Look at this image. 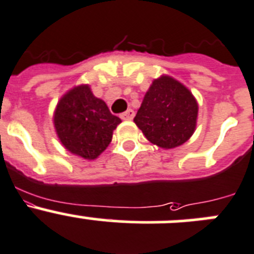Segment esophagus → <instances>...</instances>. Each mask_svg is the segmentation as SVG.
Listing matches in <instances>:
<instances>
[{"label": "esophagus", "instance_id": "34e87169", "mask_svg": "<svg viewBox=\"0 0 254 254\" xmlns=\"http://www.w3.org/2000/svg\"><path fill=\"white\" fill-rule=\"evenodd\" d=\"M135 113L132 109H127V111H124L123 114H120V118H122L123 120H132V118H134Z\"/></svg>", "mask_w": 254, "mask_h": 254}]
</instances>
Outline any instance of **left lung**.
<instances>
[{"instance_id": "8db88e82", "label": "left lung", "mask_w": 254, "mask_h": 254, "mask_svg": "<svg viewBox=\"0 0 254 254\" xmlns=\"http://www.w3.org/2000/svg\"><path fill=\"white\" fill-rule=\"evenodd\" d=\"M198 103L189 89L168 75L150 85L134 123L150 143L173 149L189 140L196 127Z\"/></svg>"}]
</instances>
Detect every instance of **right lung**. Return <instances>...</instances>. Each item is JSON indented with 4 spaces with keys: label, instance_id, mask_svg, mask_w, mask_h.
I'll list each match as a JSON object with an SVG mask.
<instances>
[{
    "label": "right lung",
    "instance_id": "obj_1",
    "mask_svg": "<svg viewBox=\"0 0 254 254\" xmlns=\"http://www.w3.org/2000/svg\"><path fill=\"white\" fill-rule=\"evenodd\" d=\"M120 123L105 101L94 96L89 85L68 90L54 113L56 134L64 148L87 160L96 159L108 148Z\"/></svg>",
    "mask_w": 254,
    "mask_h": 254
}]
</instances>
